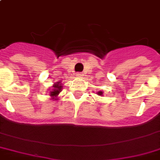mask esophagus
<instances>
[{
    "mask_svg": "<svg viewBox=\"0 0 160 160\" xmlns=\"http://www.w3.org/2000/svg\"><path fill=\"white\" fill-rule=\"evenodd\" d=\"M75 75H77V76H82V73L81 72H77Z\"/></svg>",
    "mask_w": 160,
    "mask_h": 160,
    "instance_id": "34e87169",
    "label": "esophagus"
}]
</instances>
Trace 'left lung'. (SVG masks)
<instances>
[{"mask_svg":"<svg viewBox=\"0 0 160 160\" xmlns=\"http://www.w3.org/2000/svg\"><path fill=\"white\" fill-rule=\"evenodd\" d=\"M98 95H99V96H101V95H102V91H99V92H98Z\"/></svg>","mask_w":160,"mask_h":160,"instance_id":"8db88e82","label":"left lung"}]
</instances>
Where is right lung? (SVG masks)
<instances>
[{
  "mask_svg": "<svg viewBox=\"0 0 160 160\" xmlns=\"http://www.w3.org/2000/svg\"><path fill=\"white\" fill-rule=\"evenodd\" d=\"M53 91H51V92H50V96H53V99H55L54 97L58 96V93L60 92L61 89H62V86L59 85V82H58L57 84H56V85H53Z\"/></svg>",
  "mask_w": 160,
  "mask_h": 160,
  "instance_id": "add662e5",
  "label": "right lung"
}]
</instances>
